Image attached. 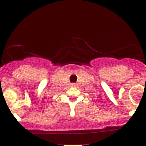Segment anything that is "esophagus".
Listing matches in <instances>:
<instances>
[{
    "mask_svg": "<svg viewBox=\"0 0 146 146\" xmlns=\"http://www.w3.org/2000/svg\"><path fill=\"white\" fill-rule=\"evenodd\" d=\"M71 86H76V84H75V83L71 84Z\"/></svg>",
    "mask_w": 146,
    "mask_h": 146,
    "instance_id": "esophagus-1",
    "label": "esophagus"
}]
</instances>
